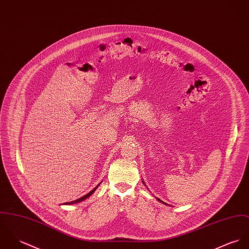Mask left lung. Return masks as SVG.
I'll list each match as a JSON object with an SVG mask.
<instances>
[{"mask_svg": "<svg viewBox=\"0 0 249 249\" xmlns=\"http://www.w3.org/2000/svg\"><path fill=\"white\" fill-rule=\"evenodd\" d=\"M158 200H159V201H160V202H162V203H164V204H167V203H165V202H163V201H162L161 199H160V198H158Z\"/></svg>", "mask_w": 249, "mask_h": 249, "instance_id": "left-lung-1", "label": "left lung"}]
</instances>
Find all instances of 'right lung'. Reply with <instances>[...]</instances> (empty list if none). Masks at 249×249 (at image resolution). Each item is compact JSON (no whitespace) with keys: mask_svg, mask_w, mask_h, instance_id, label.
Returning <instances> with one entry per match:
<instances>
[{"mask_svg":"<svg viewBox=\"0 0 249 249\" xmlns=\"http://www.w3.org/2000/svg\"><path fill=\"white\" fill-rule=\"evenodd\" d=\"M100 184V183H99ZM99 184L94 188V189H92L89 193L87 194V195H85V196H83L82 197H80V198H78V199H75V200H72V201H70V202H66V203H64V204H73V203H77V202H80V201H82V200H85L87 197H89L91 194L93 193L95 190H96V188L99 186Z\"/></svg>","mask_w":249,"mask_h":249,"instance_id":"1","label":"right lung"}]
</instances>
